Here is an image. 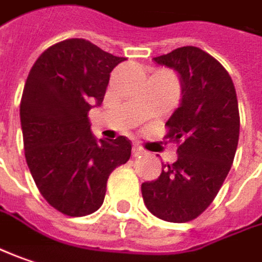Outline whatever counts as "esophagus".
Segmentation results:
<instances>
[{
  "label": "esophagus",
  "instance_id": "1",
  "mask_svg": "<svg viewBox=\"0 0 262 262\" xmlns=\"http://www.w3.org/2000/svg\"><path fill=\"white\" fill-rule=\"evenodd\" d=\"M145 154H146V152L143 151V149L141 148V146H139V145H136V143L133 145V148H132V155H133V157H139V158H141V157H143Z\"/></svg>",
  "mask_w": 262,
  "mask_h": 262
}]
</instances>
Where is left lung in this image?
Here are the masks:
<instances>
[{
  "instance_id": "obj_1",
  "label": "left lung",
  "mask_w": 262,
  "mask_h": 262,
  "mask_svg": "<svg viewBox=\"0 0 262 262\" xmlns=\"http://www.w3.org/2000/svg\"><path fill=\"white\" fill-rule=\"evenodd\" d=\"M154 61L173 69L180 80V105L165 123L167 138L180 145L176 163L142 183V198L155 217L186 223L208 208L233 164L237 98L226 69L201 48L182 47Z\"/></svg>"
}]
</instances>
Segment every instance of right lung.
Segmentation results:
<instances>
[{"label": "right lung", "instance_id": "1", "mask_svg": "<svg viewBox=\"0 0 262 262\" xmlns=\"http://www.w3.org/2000/svg\"><path fill=\"white\" fill-rule=\"evenodd\" d=\"M124 60L76 38L50 47L29 72L20 102L26 163L40 195L66 215L95 212L111 171L130 158V141H97L88 117Z\"/></svg>", "mask_w": 262, "mask_h": 262}]
</instances>
